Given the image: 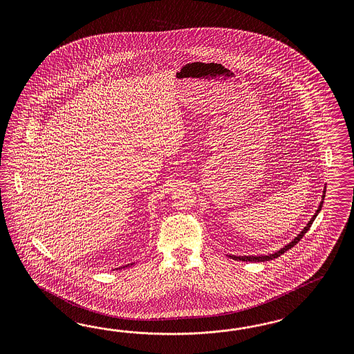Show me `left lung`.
<instances>
[{"label":"left lung","mask_w":354,"mask_h":354,"mask_svg":"<svg viewBox=\"0 0 354 354\" xmlns=\"http://www.w3.org/2000/svg\"><path fill=\"white\" fill-rule=\"evenodd\" d=\"M324 194H326V191H323V194H322V201L319 206H318V209H317V212H315V214L311 216L310 221L308 222V225L304 227V230L301 231L299 235L296 236L292 241H290V244H287V245H284V247L281 248V249H279L277 252H274V253H271V254H268V256H228L230 258H232V259H236V261H247V262H265V261H270V259H274V258H278L279 256H281L284 252H287L288 249L290 248L295 247L299 241H300L301 239H302V236L305 235L308 231H309V228H310L311 223L314 222V219H315V216L318 215V213L321 212L322 205H323V200H324Z\"/></svg>","instance_id":"left-lung-1"}]
</instances>
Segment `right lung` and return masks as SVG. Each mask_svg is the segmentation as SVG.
<instances>
[{
  "mask_svg": "<svg viewBox=\"0 0 354 354\" xmlns=\"http://www.w3.org/2000/svg\"><path fill=\"white\" fill-rule=\"evenodd\" d=\"M132 265H135V263H129V265H124V266H122V268H129V266H132Z\"/></svg>",
  "mask_w": 354,
  "mask_h": 354,
  "instance_id": "obj_1",
  "label": "right lung"
}]
</instances>
